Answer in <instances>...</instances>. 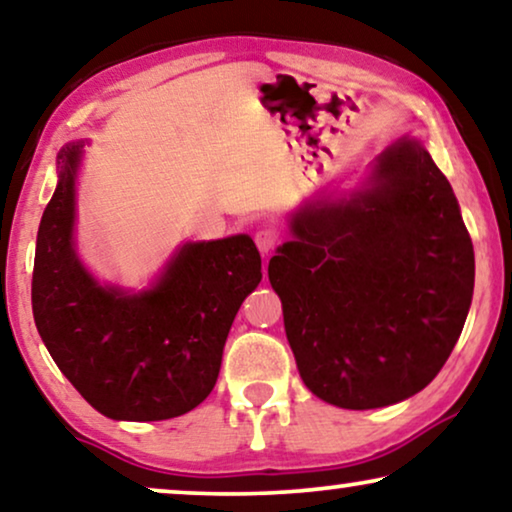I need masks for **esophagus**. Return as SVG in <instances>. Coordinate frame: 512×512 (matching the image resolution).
Segmentation results:
<instances>
[{
  "instance_id": "obj_1",
  "label": "esophagus",
  "mask_w": 512,
  "mask_h": 512,
  "mask_svg": "<svg viewBox=\"0 0 512 512\" xmlns=\"http://www.w3.org/2000/svg\"><path fill=\"white\" fill-rule=\"evenodd\" d=\"M254 240H256L258 251H261L263 256H268V254H272V251L277 249L279 233H277V230L272 228V226H265V228H258V230H256Z\"/></svg>"
}]
</instances>
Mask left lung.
<instances>
[{"label":"left lung","mask_w":512,"mask_h":512,"mask_svg":"<svg viewBox=\"0 0 512 512\" xmlns=\"http://www.w3.org/2000/svg\"><path fill=\"white\" fill-rule=\"evenodd\" d=\"M270 258L305 387L347 410L422 391L457 345L475 256L450 181L417 139L375 160L368 188L307 202Z\"/></svg>","instance_id":"1"}]
</instances>
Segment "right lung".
Returning <instances> with one entry per match:
<instances>
[{"label":"right lung","mask_w":512,"mask_h":512,"mask_svg":"<svg viewBox=\"0 0 512 512\" xmlns=\"http://www.w3.org/2000/svg\"><path fill=\"white\" fill-rule=\"evenodd\" d=\"M81 144L58 156L32 272L34 324L62 375L97 412L125 422L186 415L214 389L242 300L261 282L249 235L184 244L149 291L100 286L74 251Z\"/></svg>","instance_id":"obj_1"}]
</instances>
